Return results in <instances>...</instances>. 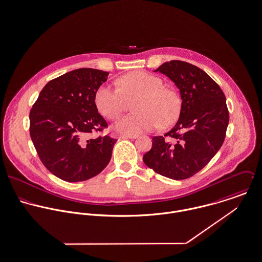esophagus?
<instances>
[{
  "label": "esophagus",
  "mask_w": 262,
  "mask_h": 262,
  "mask_svg": "<svg viewBox=\"0 0 262 262\" xmlns=\"http://www.w3.org/2000/svg\"><path fill=\"white\" fill-rule=\"evenodd\" d=\"M138 138V135H121L120 136V139H137Z\"/></svg>",
  "instance_id": "1"
}]
</instances>
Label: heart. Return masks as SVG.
<instances>
[{
    "instance_id": "heart-1",
    "label": "heart",
    "mask_w": 262,
    "mask_h": 262,
    "mask_svg": "<svg viewBox=\"0 0 262 262\" xmlns=\"http://www.w3.org/2000/svg\"><path fill=\"white\" fill-rule=\"evenodd\" d=\"M117 87L101 85L95 93V105L98 111L109 119L116 118L123 107L124 97L133 99V114L117 119L115 128L122 133L138 134L172 124L180 112L178 96L171 90L163 88L160 78L146 72L127 74L116 81Z\"/></svg>"
}]
</instances>
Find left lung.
Instances as JSON below:
<instances>
[{"instance_id":"8db88e82","label":"left lung","mask_w":262,"mask_h":262,"mask_svg":"<svg viewBox=\"0 0 262 262\" xmlns=\"http://www.w3.org/2000/svg\"><path fill=\"white\" fill-rule=\"evenodd\" d=\"M179 89V118L167 134L153 138L144 163L165 177L182 180L200 172L222 147L229 123L226 97L220 86L202 69L182 60L161 64Z\"/></svg>"}]
</instances>
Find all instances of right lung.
<instances>
[{
    "mask_svg": "<svg viewBox=\"0 0 262 262\" xmlns=\"http://www.w3.org/2000/svg\"><path fill=\"white\" fill-rule=\"evenodd\" d=\"M108 72L82 68L50 81L30 110V137L43 165L68 182L88 180L108 165L115 139L90 138L107 122L95 93Z\"/></svg>",
    "mask_w": 262,
    "mask_h": 262,
    "instance_id": "right-lung-1",
    "label": "right lung"
}]
</instances>
